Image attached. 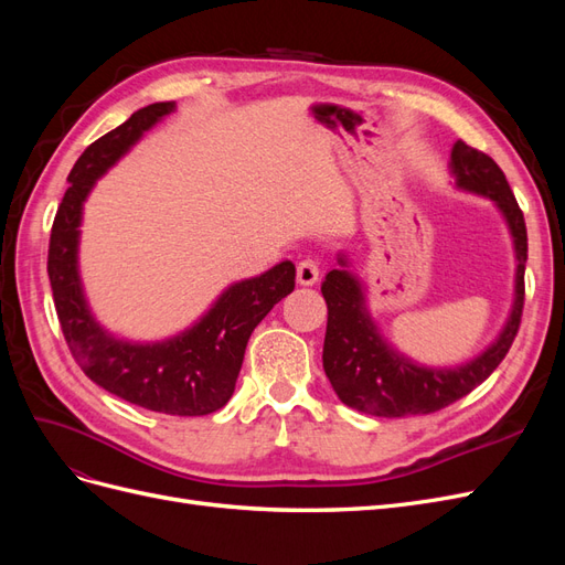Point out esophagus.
Listing matches in <instances>:
<instances>
[{
    "label": "esophagus",
    "mask_w": 565,
    "mask_h": 565,
    "mask_svg": "<svg viewBox=\"0 0 565 565\" xmlns=\"http://www.w3.org/2000/svg\"><path fill=\"white\" fill-rule=\"evenodd\" d=\"M318 276H320V268H318L316 259H309V256H306V259L299 262V266H297V282L299 285H306V287L316 285Z\"/></svg>",
    "instance_id": "34e87169"
}]
</instances>
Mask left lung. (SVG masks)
I'll list each match as a JSON object with an SVG mask.
<instances>
[{
    "label": "left lung",
    "instance_id": "left-lung-1",
    "mask_svg": "<svg viewBox=\"0 0 565 565\" xmlns=\"http://www.w3.org/2000/svg\"><path fill=\"white\" fill-rule=\"evenodd\" d=\"M452 174L465 191L490 198L502 210L516 247V299L514 309L494 344L476 361L455 370L415 365L393 351L380 337L377 324L365 311L363 287L347 268H332L322 282L328 303L322 367L339 401L374 417L431 415L465 398L494 372L519 334L525 301L527 233L519 202L502 169L486 152L457 141L452 146ZM347 266L344 259H339Z\"/></svg>",
    "mask_w": 565,
    "mask_h": 565
}]
</instances>
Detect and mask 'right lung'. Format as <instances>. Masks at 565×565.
<instances>
[{"label": "right lung", "instance_id": "add662e5", "mask_svg": "<svg viewBox=\"0 0 565 565\" xmlns=\"http://www.w3.org/2000/svg\"><path fill=\"white\" fill-rule=\"evenodd\" d=\"M172 110V100L136 110L82 152L51 226L46 270L67 349L92 382L152 413L200 417L216 413L233 396L254 328L295 289V264L282 262L259 278L235 282L198 324L162 344H129L100 330L77 276L84 198L143 131Z\"/></svg>", "mask_w": 565, "mask_h": 565}]
</instances>
